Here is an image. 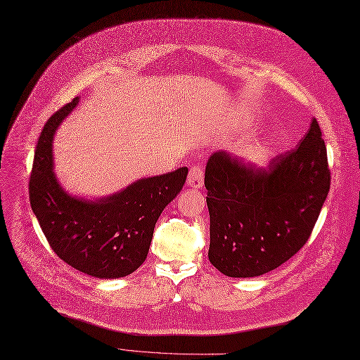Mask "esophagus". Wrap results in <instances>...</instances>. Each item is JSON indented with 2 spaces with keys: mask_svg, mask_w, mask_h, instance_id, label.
I'll return each mask as SVG.
<instances>
[{
  "mask_svg": "<svg viewBox=\"0 0 360 360\" xmlns=\"http://www.w3.org/2000/svg\"><path fill=\"white\" fill-rule=\"evenodd\" d=\"M204 182V172H202V167L200 165H194L190 169V174H188L186 178V185L191 186V188H201Z\"/></svg>",
  "mask_w": 360,
  "mask_h": 360,
  "instance_id": "1",
  "label": "esophagus"
}]
</instances>
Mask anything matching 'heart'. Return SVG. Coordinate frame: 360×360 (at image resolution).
<instances>
[{
  "mask_svg": "<svg viewBox=\"0 0 360 360\" xmlns=\"http://www.w3.org/2000/svg\"><path fill=\"white\" fill-rule=\"evenodd\" d=\"M267 155H269L267 148L264 147V146H261V144H255V146H252V147H250V148H247V150L243 151L245 160L252 163V165L262 163L264 160L267 159Z\"/></svg>",
  "mask_w": 360,
  "mask_h": 360,
  "instance_id": "b5f03b06",
  "label": "heart"
}]
</instances>
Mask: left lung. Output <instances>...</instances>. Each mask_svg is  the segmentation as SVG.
<instances>
[{"instance_id": "8db88e82", "label": "left lung", "mask_w": 360, "mask_h": 360, "mask_svg": "<svg viewBox=\"0 0 360 360\" xmlns=\"http://www.w3.org/2000/svg\"><path fill=\"white\" fill-rule=\"evenodd\" d=\"M330 182L327 148L315 118L297 147L267 167L216 151L204 176L210 262L224 276L239 278L281 266L309 239Z\"/></svg>"}]
</instances>
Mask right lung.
Instances as JSON below:
<instances>
[{
	"label": "right lung",
	"instance_id": "obj_1",
	"mask_svg": "<svg viewBox=\"0 0 360 360\" xmlns=\"http://www.w3.org/2000/svg\"><path fill=\"white\" fill-rule=\"evenodd\" d=\"M77 103L74 98L56 110L41 132L29 181L30 205L51 248L68 266L91 277L118 278L147 258L156 221L182 190L188 167L139 179L101 200L67 194L53 174L52 141Z\"/></svg>",
	"mask_w": 360,
	"mask_h": 360
}]
</instances>
